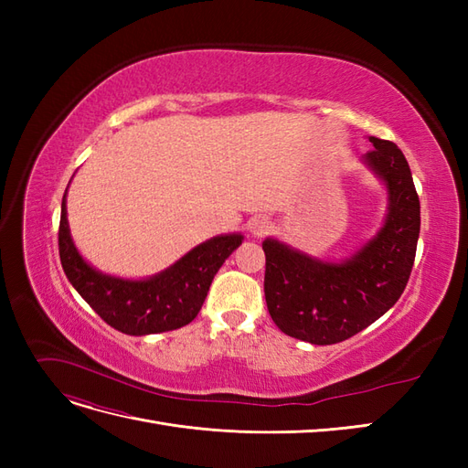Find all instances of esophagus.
Wrapping results in <instances>:
<instances>
[{"instance_id":"1","label":"esophagus","mask_w":468,"mask_h":468,"mask_svg":"<svg viewBox=\"0 0 468 468\" xmlns=\"http://www.w3.org/2000/svg\"><path fill=\"white\" fill-rule=\"evenodd\" d=\"M248 230L258 238L265 236L269 230H271V220H269L267 217H253L248 222Z\"/></svg>"}]
</instances>
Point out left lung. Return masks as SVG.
I'll list each match as a JSON object with an SVG mask.
<instances>
[{"label": "left lung", "mask_w": 468, "mask_h": 468, "mask_svg": "<svg viewBox=\"0 0 468 468\" xmlns=\"http://www.w3.org/2000/svg\"><path fill=\"white\" fill-rule=\"evenodd\" d=\"M363 164L385 183L388 207L378 232L353 256L324 261L275 238L263 239L265 303L281 332L314 346L359 334L406 289L420 236V199L402 150L369 136Z\"/></svg>", "instance_id": "8db88e82"}]
</instances>
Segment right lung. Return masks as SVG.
Returning <instances> with one entry per match:
<instances>
[{
	"label": "right lung",
	"instance_id": "1",
	"mask_svg": "<svg viewBox=\"0 0 468 468\" xmlns=\"http://www.w3.org/2000/svg\"><path fill=\"white\" fill-rule=\"evenodd\" d=\"M68 193V189H66ZM62 197L58 250L64 273L111 328L129 335H148L187 325L207 299L212 279L242 244V234H220L195 246L164 271L146 279H122L99 271L81 258L68 226Z\"/></svg>",
	"mask_w": 468,
	"mask_h": 468
}]
</instances>
